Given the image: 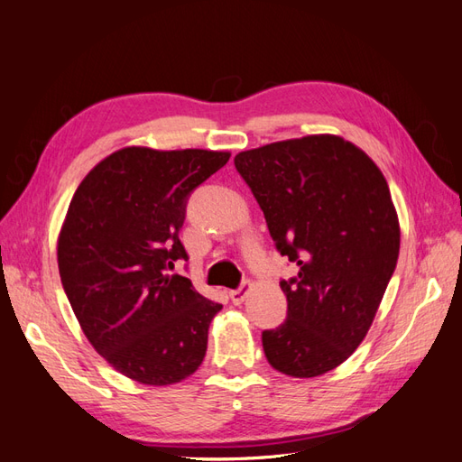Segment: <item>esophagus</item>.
Here are the masks:
<instances>
[{"label":"esophagus","instance_id":"esophagus-1","mask_svg":"<svg viewBox=\"0 0 462 462\" xmlns=\"http://www.w3.org/2000/svg\"><path fill=\"white\" fill-rule=\"evenodd\" d=\"M250 288H252V286H250L248 280H244V282L236 288V291H230V300H232L234 304H242L244 300H246Z\"/></svg>","mask_w":462,"mask_h":462}]
</instances>
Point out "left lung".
Here are the masks:
<instances>
[{
  "label": "left lung",
  "instance_id": "8db88e82",
  "mask_svg": "<svg viewBox=\"0 0 462 462\" xmlns=\"http://www.w3.org/2000/svg\"><path fill=\"white\" fill-rule=\"evenodd\" d=\"M280 256L286 320L262 332L278 373L312 378L356 350L399 260L401 228L383 171L338 135L268 143L234 158Z\"/></svg>",
  "mask_w": 462,
  "mask_h": 462
}]
</instances>
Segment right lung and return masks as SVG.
Masks as SVG:
<instances>
[{
	"label": "right lung",
	"mask_w": 462,
	"mask_h": 462,
	"mask_svg": "<svg viewBox=\"0 0 462 462\" xmlns=\"http://www.w3.org/2000/svg\"><path fill=\"white\" fill-rule=\"evenodd\" d=\"M228 152L124 148L71 198L58 240L63 291L92 346L142 384L184 381L202 365L222 304L171 274L188 260L180 228L189 194Z\"/></svg>",
	"instance_id": "add662e5"
}]
</instances>
